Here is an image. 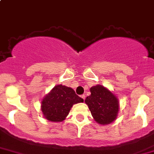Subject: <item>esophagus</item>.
I'll use <instances>...</instances> for the list:
<instances>
[{"label": "esophagus", "mask_w": 154, "mask_h": 154, "mask_svg": "<svg viewBox=\"0 0 154 154\" xmlns=\"http://www.w3.org/2000/svg\"><path fill=\"white\" fill-rule=\"evenodd\" d=\"M81 98H82L83 100H84H84H85V95H81Z\"/></svg>", "instance_id": "obj_1"}]
</instances>
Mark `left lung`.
I'll use <instances>...</instances> for the list:
<instances>
[{
	"mask_svg": "<svg viewBox=\"0 0 154 154\" xmlns=\"http://www.w3.org/2000/svg\"><path fill=\"white\" fill-rule=\"evenodd\" d=\"M91 94L87 97L86 104L89 107L94 120L101 125L114 121L119 111V101L114 94L102 85L91 88Z\"/></svg>",
	"mask_w": 154,
	"mask_h": 154,
	"instance_id": "left-lung-1",
	"label": "left lung"
}]
</instances>
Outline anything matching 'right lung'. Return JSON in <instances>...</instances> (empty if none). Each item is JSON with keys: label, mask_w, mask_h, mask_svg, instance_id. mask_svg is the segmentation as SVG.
Segmentation results:
<instances>
[{"label": "right lung", "mask_w": 154, "mask_h": 154, "mask_svg": "<svg viewBox=\"0 0 154 154\" xmlns=\"http://www.w3.org/2000/svg\"><path fill=\"white\" fill-rule=\"evenodd\" d=\"M84 102L75 91L66 86L57 85L43 98L41 110L49 121L61 122L66 119L73 105Z\"/></svg>", "instance_id": "1"}]
</instances>
